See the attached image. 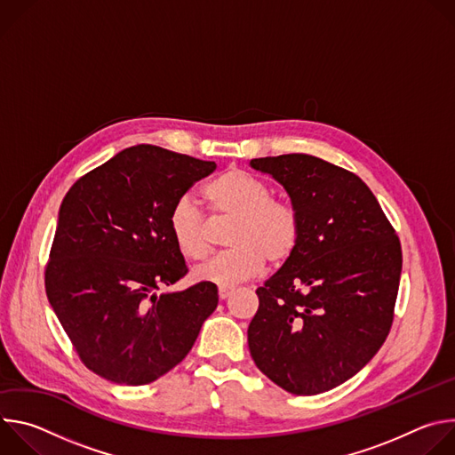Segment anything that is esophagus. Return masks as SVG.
<instances>
[{
  "label": "esophagus",
  "mask_w": 455,
  "mask_h": 455,
  "mask_svg": "<svg viewBox=\"0 0 455 455\" xmlns=\"http://www.w3.org/2000/svg\"><path fill=\"white\" fill-rule=\"evenodd\" d=\"M218 295H220V299H227V297H230V295H232V288H228V286H221V288L218 290Z\"/></svg>",
  "instance_id": "1"
}]
</instances>
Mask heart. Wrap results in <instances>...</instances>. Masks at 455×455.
<instances>
[{
    "label": "heart",
    "instance_id": "obj_1",
    "mask_svg": "<svg viewBox=\"0 0 455 455\" xmlns=\"http://www.w3.org/2000/svg\"><path fill=\"white\" fill-rule=\"evenodd\" d=\"M212 221H232L225 235L230 248L194 272L198 281L232 286L250 279L267 265L283 268L295 257L304 232L299 209L274 198V188L243 169L232 167L202 190ZM169 232L178 251L192 263L205 261L214 248L211 225L188 198L169 212Z\"/></svg>",
    "mask_w": 455,
    "mask_h": 455
}]
</instances>
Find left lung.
<instances>
[{
	"label": "left lung",
	"instance_id": "8db88e82",
	"mask_svg": "<svg viewBox=\"0 0 455 455\" xmlns=\"http://www.w3.org/2000/svg\"><path fill=\"white\" fill-rule=\"evenodd\" d=\"M290 194L304 223L295 257L255 293V365L284 391L326 393L381 347L395 320L402 244L371 188L311 155L253 158Z\"/></svg>",
	"mask_w": 455,
	"mask_h": 455
}]
</instances>
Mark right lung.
Masks as SVG:
<instances>
[{
  "mask_svg": "<svg viewBox=\"0 0 455 455\" xmlns=\"http://www.w3.org/2000/svg\"><path fill=\"white\" fill-rule=\"evenodd\" d=\"M214 169V162L142 144L81 176L64 196L44 288L95 374L120 385L158 379L187 356L216 309L214 283L156 293L188 272L169 212Z\"/></svg>",
  "mask_w": 455,
  "mask_h": 455,
  "instance_id": "add662e5",
  "label": "right lung"
}]
</instances>
